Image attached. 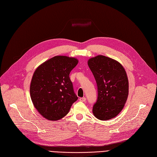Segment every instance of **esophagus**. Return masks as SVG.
<instances>
[{
	"label": "esophagus",
	"instance_id": "34e87169",
	"mask_svg": "<svg viewBox=\"0 0 157 157\" xmlns=\"http://www.w3.org/2000/svg\"><path fill=\"white\" fill-rule=\"evenodd\" d=\"M80 101H82V102H85L86 101V97H81V98L79 99Z\"/></svg>",
	"mask_w": 157,
	"mask_h": 157
}]
</instances>
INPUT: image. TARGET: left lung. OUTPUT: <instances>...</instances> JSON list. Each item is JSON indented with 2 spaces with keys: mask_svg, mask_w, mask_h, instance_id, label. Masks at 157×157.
<instances>
[{
  "mask_svg": "<svg viewBox=\"0 0 157 157\" xmlns=\"http://www.w3.org/2000/svg\"><path fill=\"white\" fill-rule=\"evenodd\" d=\"M88 64L97 86L94 115L100 120L115 117L123 109L128 95L125 69L116 60L102 55L90 58Z\"/></svg>",
  "mask_w": 157,
  "mask_h": 157,
  "instance_id": "8db88e82",
  "label": "left lung"
}]
</instances>
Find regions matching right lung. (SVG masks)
<instances>
[{
	"label": "right lung",
	"mask_w": 157,
	"mask_h": 157,
	"mask_svg": "<svg viewBox=\"0 0 157 157\" xmlns=\"http://www.w3.org/2000/svg\"><path fill=\"white\" fill-rule=\"evenodd\" d=\"M77 63V58L56 56L36 69L30 83V97L37 110L45 119H62L78 99L69 78Z\"/></svg>",
	"instance_id": "add662e5"
}]
</instances>
